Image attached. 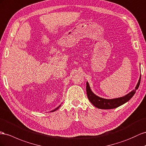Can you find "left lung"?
<instances>
[{
  "instance_id": "1",
  "label": "left lung",
  "mask_w": 146,
  "mask_h": 146,
  "mask_svg": "<svg viewBox=\"0 0 146 146\" xmlns=\"http://www.w3.org/2000/svg\"><path fill=\"white\" fill-rule=\"evenodd\" d=\"M140 82L141 76L135 90H132L131 92H129L127 94H126L124 96L117 98H113V99H105V98H102L96 95V94L92 91L88 82H86V94H87V96L89 101L92 102V104L94 107L101 109H115L126 103V102H128L131 99V98L134 96V94H135L136 90L138 89L140 84Z\"/></svg>"
}]
</instances>
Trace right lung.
<instances>
[{
	"label": "right lung",
	"mask_w": 146,
	"mask_h": 146,
	"mask_svg": "<svg viewBox=\"0 0 146 146\" xmlns=\"http://www.w3.org/2000/svg\"><path fill=\"white\" fill-rule=\"evenodd\" d=\"M60 106H61V105H60V106H59L58 108H56V109H54V110H53V111H52V112H54V111H56V110H58V109L59 108H60Z\"/></svg>",
	"instance_id": "1"
}]
</instances>
